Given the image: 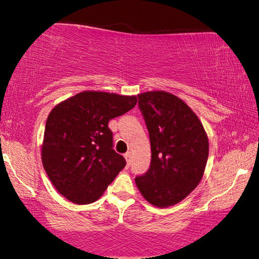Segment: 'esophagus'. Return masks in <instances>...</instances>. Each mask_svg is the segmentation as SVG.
Instances as JSON below:
<instances>
[{
  "label": "esophagus",
  "instance_id": "1",
  "mask_svg": "<svg viewBox=\"0 0 259 259\" xmlns=\"http://www.w3.org/2000/svg\"><path fill=\"white\" fill-rule=\"evenodd\" d=\"M124 157H125V160H126V163L130 165V163H131V152H126L125 154H124Z\"/></svg>",
  "mask_w": 259,
  "mask_h": 259
}]
</instances>
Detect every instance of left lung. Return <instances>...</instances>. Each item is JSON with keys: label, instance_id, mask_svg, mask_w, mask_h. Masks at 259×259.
Wrapping results in <instances>:
<instances>
[{"label": "left lung", "instance_id": "1", "mask_svg": "<svg viewBox=\"0 0 259 259\" xmlns=\"http://www.w3.org/2000/svg\"><path fill=\"white\" fill-rule=\"evenodd\" d=\"M138 106L150 134V169L136 185L155 207L181 202L202 179L209 143L202 123L187 105L165 91L138 95Z\"/></svg>", "mask_w": 259, "mask_h": 259}]
</instances>
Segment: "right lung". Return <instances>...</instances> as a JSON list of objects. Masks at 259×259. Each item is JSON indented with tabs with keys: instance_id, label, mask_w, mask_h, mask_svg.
<instances>
[{
	"instance_id": "1",
	"label": "right lung",
	"mask_w": 259,
	"mask_h": 259,
	"mask_svg": "<svg viewBox=\"0 0 259 259\" xmlns=\"http://www.w3.org/2000/svg\"><path fill=\"white\" fill-rule=\"evenodd\" d=\"M137 104L135 96L83 91L52 109L47 119L42 163L56 190L76 204L97 201L125 166L113 150L109 120Z\"/></svg>"
}]
</instances>
